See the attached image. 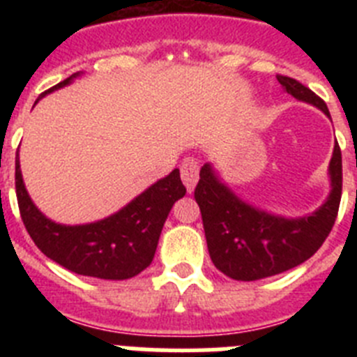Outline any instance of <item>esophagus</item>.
Instances as JSON below:
<instances>
[{
	"label": "esophagus",
	"mask_w": 357,
	"mask_h": 357,
	"mask_svg": "<svg viewBox=\"0 0 357 357\" xmlns=\"http://www.w3.org/2000/svg\"><path fill=\"white\" fill-rule=\"evenodd\" d=\"M198 173H200L198 160L195 159V157H185V159L182 160L181 176H182V182H184L185 189H188L189 193H191V191L195 189V185H197Z\"/></svg>",
	"instance_id": "esophagus-1"
}]
</instances>
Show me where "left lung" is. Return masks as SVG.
Wrapping results in <instances>:
<instances>
[{"label":"left lung","instance_id":"left-lung-1","mask_svg":"<svg viewBox=\"0 0 357 357\" xmlns=\"http://www.w3.org/2000/svg\"><path fill=\"white\" fill-rule=\"evenodd\" d=\"M277 80L298 102L317 107L331 118L326 102L301 82L280 75ZM329 197L314 213L286 218L245 202L220 178L213 164H204L195 198L214 266L234 280H259L307 261L326 241L338 214L342 200L338 143L329 162Z\"/></svg>","mask_w":357,"mask_h":357}]
</instances>
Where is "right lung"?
<instances>
[{
    "label": "right lung",
    "instance_id": "obj_1",
    "mask_svg": "<svg viewBox=\"0 0 357 357\" xmlns=\"http://www.w3.org/2000/svg\"><path fill=\"white\" fill-rule=\"evenodd\" d=\"M80 75L82 73H75L40 94V98L62 89ZM15 193L28 234L46 257L78 275L125 280L150 266L164 222L173 204L185 195V188L181 181V172L173 169L169 175L159 178L155 184L128 202L118 213L98 222L64 225L50 220L33 204L23 182L17 151Z\"/></svg>",
    "mask_w": 357,
    "mask_h": 357
}]
</instances>
